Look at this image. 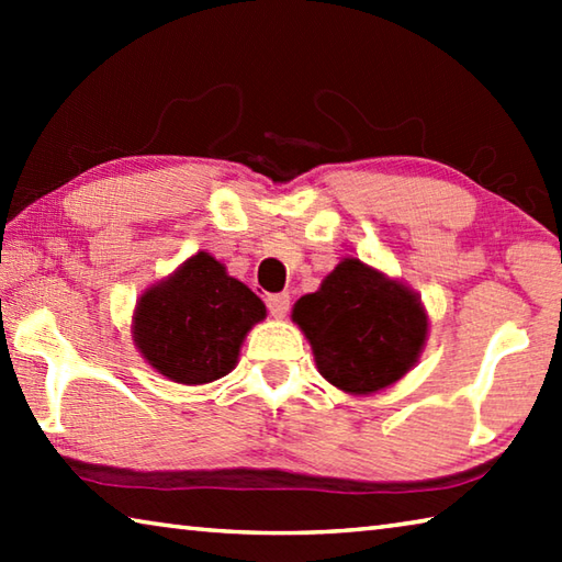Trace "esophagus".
I'll return each instance as SVG.
<instances>
[{"label": "esophagus", "instance_id": "obj_1", "mask_svg": "<svg viewBox=\"0 0 562 562\" xmlns=\"http://www.w3.org/2000/svg\"><path fill=\"white\" fill-rule=\"evenodd\" d=\"M268 310L274 319H282L290 312V294L280 292V294H270L268 297Z\"/></svg>", "mask_w": 562, "mask_h": 562}]
</instances>
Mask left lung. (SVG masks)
<instances>
[{
  "instance_id": "left-lung-1",
  "label": "left lung",
  "mask_w": 562,
  "mask_h": 562,
  "mask_svg": "<svg viewBox=\"0 0 562 562\" xmlns=\"http://www.w3.org/2000/svg\"><path fill=\"white\" fill-rule=\"evenodd\" d=\"M292 322L307 337L317 372L355 396L406 376L429 337L422 297L359 258H341L317 292L302 294Z\"/></svg>"
}]
</instances>
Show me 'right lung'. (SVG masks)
<instances>
[{
  "mask_svg": "<svg viewBox=\"0 0 562 562\" xmlns=\"http://www.w3.org/2000/svg\"><path fill=\"white\" fill-rule=\"evenodd\" d=\"M265 315L258 294L201 250L140 294L131 335L158 374L198 386L233 372L247 331Z\"/></svg>",
  "mask_w": 562,
  "mask_h": 562,
  "instance_id": "1",
  "label": "right lung"
}]
</instances>
